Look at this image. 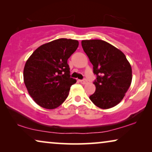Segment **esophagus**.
Wrapping results in <instances>:
<instances>
[{"label":"esophagus","instance_id":"esophagus-1","mask_svg":"<svg viewBox=\"0 0 152 152\" xmlns=\"http://www.w3.org/2000/svg\"><path fill=\"white\" fill-rule=\"evenodd\" d=\"M80 82L82 83V84H86L87 83V80H86V79H84V80H80Z\"/></svg>","mask_w":152,"mask_h":152}]
</instances>
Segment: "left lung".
I'll list each match as a JSON object with an SVG mask.
<instances>
[{"label":"left lung","mask_w":152,"mask_h":152,"mask_svg":"<svg viewBox=\"0 0 152 152\" xmlns=\"http://www.w3.org/2000/svg\"><path fill=\"white\" fill-rule=\"evenodd\" d=\"M83 50L93 66L96 75L95 92L89 98L97 107L110 109L119 104L129 88L132 70L124 54L99 39L83 40Z\"/></svg>","instance_id":"1"}]
</instances>
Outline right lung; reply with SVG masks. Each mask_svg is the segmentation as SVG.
<instances>
[{"mask_svg": "<svg viewBox=\"0 0 152 152\" xmlns=\"http://www.w3.org/2000/svg\"><path fill=\"white\" fill-rule=\"evenodd\" d=\"M78 45L77 40L59 39L41 45L27 60L24 83L37 104L53 109L67 98L70 86L77 82L70 77L68 59Z\"/></svg>", "mask_w": 152, "mask_h": 152, "instance_id": "add662e5", "label": "right lung"}]
</instances>
